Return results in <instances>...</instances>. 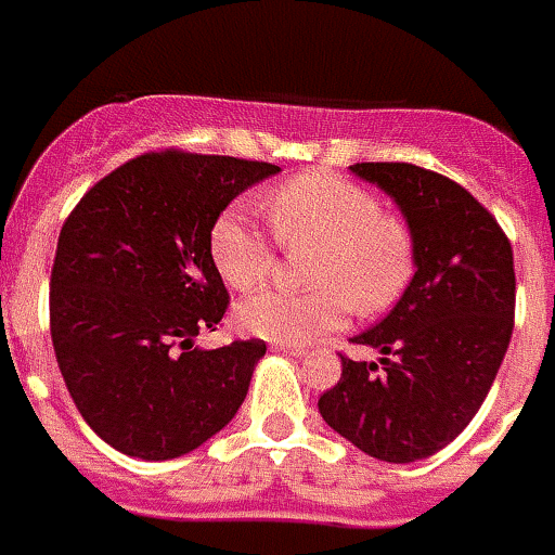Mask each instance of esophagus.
<instances>
[{
	"instance_id": "obj_1",
	"label": "esophagus",
	"mask_w": 555,
	"mask_h": 555,
	"mask_svg": "<svg viewBox=\"0 0 555 555\" xmlns=\"http://www.w3.org/2000/svg\"><path fill=\"white\" fill-rule=\"evenodd\" d=\"M273 349L284 351V354H293V358H301V354H307V346H296V344H273Z\"/></svg>"
}]
</instances>
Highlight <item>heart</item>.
I'll list each match as a JSON object with an SVG mask.
<instances>
[{
	"label": "heart",
	"mask_w": 555,
	"mask_h": 555,
	"mask_svg": "<svg viewBox=\"0 0 555 555\" xmlns=\"http://www.w3.org/2000/svg\"><path fill=\"white\" fill-rule=\"evenodd\" d=\"M284 250H307V293L262 291L237 307L243 330L273 344H307L344 326L349 310L371 318L391 310L416 268L411 223L385 211L363 184L310 170L273 186L262 201ZM209 257L229 287L254 291L276 268V248L240 211H223L209 231Z\"/></svg>",
	"instance_id": "b5f03b06"
}]
</instances>
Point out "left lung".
<instances>
[{
  "label": "left lung",
  "mask_w": 555,
  "mask_h": 555,
  "mask_svg": "<svg viewBox=\"0 0 555 555\" xmlns=\"http://www.w3.org/2000/svg\"><path fill=\"white\" fill-rule=\"evenodd\" d=\"M397 201L416 240V273L388 315L351 337L379 363L344 360L321 393L332 430L388 464L447 447L478 413L514 330V250L483 204L441 172L408 162L351 164Z\"/></svg>",
  "instance_id": "1"
}]
</instances>
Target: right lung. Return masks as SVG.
Listing matches in <instances>:
<instances>
[{"label": "right lung", "mask_w": 555, "mask_h": 555, "mask_svg": "<svg viewBox=\"0 0 555 555\" xmlns=\"http://www.w3.org/2000/svg\"><path fill=\"white\" fill-rule=\"evenodd\" d=\"M276 164L167 147L100 178L69 211L50 335L69 397L105 444L142 461L201 447L234 418L264 340L197 349L229 291L209 257L220 211Z\"/></svg>", "instance_id": "1"}]
</instances>
